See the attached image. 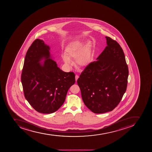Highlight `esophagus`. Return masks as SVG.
<instances>
[{
	"instance_id": "1",
	"label": "esophagus",
	"mask_w": 152,
	"mask_h": 152,
	"mask_svg": "<svg viewBox=\"0 0 152 152\" xmlns=\"http://www.w3.org/2000/svg\"><path fill=\"white\" fill-rule=\"evenodd\" d=\"M78 78H79V76L77 75H75L76 81H77V80H78Z\"/></svg>"
}]
</instances>
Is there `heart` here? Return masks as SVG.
I'll return each mask as SVG.
<instances>
[{"label": "heart", "instance_id": "1", "mask_svg": "<svg viewBox=\"0 0 152 152\" xmlns=\"http://www.w3.org/2000/svg\"><path fill=\"white\" fill-rule=\"evenodd\" d=\"M91 55V44L88 42L84 46L82 42H73L65 50L63 60L67 66L72 64L70 59H75V63L78 67H82L88 65Z\"/></svg>", "mask_w": 152, "mask_h": 152}]
</instances>
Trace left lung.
Listing matches in <instances>:
<instances>
[{
	"label": "left lung",
	"mask_w": 152,
	"mask_h": 152,
	"mask_svg": "<svg viewBox=\"0 0 152 152\" xmlns=\"http://www.w3.org/2000/svg\"><path fill=\"white\" fill-rule=\"evenodd\" d=\"M105 38L107 46L77 80L84 104L96 114L111 111L117 107L126 90L129 74L121 46L109 37Z\"/></svg>",
	"instance_id": "obj_1"
}]
</instances>
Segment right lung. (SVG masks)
<instances>
[{"mask_svg":"<svg viewBox=\"0 0 152 152\" xmlns=\"http://www.w3.org/2000/svg\"><path fill=\"white\" fill-rule=\"evenodd\" d=\"M50 50L42 40L34 41L26 54L21 74L26 99L37 111L43 114L56 111L75 82L74 73L59 69L50 58ZM44 58L47 60L40 64Z\"/></svg>","mask_w":152,"mask_h":152,"instance_id":"obj_1","label":"right lung"}]
</instances>
